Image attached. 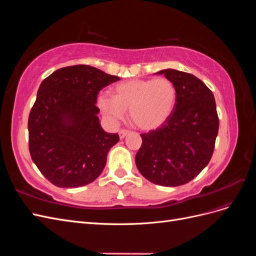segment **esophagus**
Returning a JSON list of instances; mask_svg holds the SVG:
<instances>
[{
  "mask_svg": "<svg viewBox=\"0 0 256 256\" xmlns=\"http://www.w3.org/2000/svg\"><path fill=\"white\" fill-rule=\"evenodd\" d=\"M130 134V131H129V130H126V129H122V130H120V132H118L120 138H125V136H126L127 134Z\"/></svg>",
  "mask_w": 256,
  "mask_h": 256,
  "instance_id": "34e87169",
  "label": "esophagus"
}]
</instances>
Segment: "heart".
Here are the masks:
<instances>
[{"mask_svg":"<svg viewBox=\"0 0 256 256\" xmlns=\"http://www.w3.org/2000/svg\"><path fill=\"white\" fill-rule=\"evenodd\" d=\"M177 99L175 84L168 78L131 79L116 85L113 98L98 97V106L106 116L120 120L129 110L134 125L143 131L161 127L173 113Z\"/></svg>","mask_w":256,"mask_h":256,"instance_id":"obj_1","label":"heart"}]
</instances>
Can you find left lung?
Returning <instances> with one entry per match:
<instances>
[{
	"instance_id": "obj_1",
	"label": "left lung",
	"mask_w": 256,
	"mask_h": 256,
	"mask_svg": "<svg viewBox=\"0 0 256 256\" xmlns=\"http://www.w3.org/2000/svg\"><path fill=\"white\" fill-rule=\"evenodd\" d=\"M158 74L175 84L176 104L164 125L141 134L136 164L146 180L176 187L192 180L210 161L219 118L212 92L196 76L175 69Z\"/></svg>"
}]
</instances>
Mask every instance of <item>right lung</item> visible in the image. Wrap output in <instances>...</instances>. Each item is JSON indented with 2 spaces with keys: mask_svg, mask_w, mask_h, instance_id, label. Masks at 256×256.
I'll use <instances>...</instances> for the list:
<instances>
[{
  "mask_svg": "<svg viewBox=\"0 0 256 256\" xmlns=\"http://www.w3.org/2000/svg\"><path fill=\"white\" fill-rule=\"evenodd\" d=\"M88 65L58 69L46 78L28 116V150L40 173L60 188L90 184L120 141L99 124L100 90L118 81Z\"/></svg>",
  "mask_w": 256,
  "mask_h": 256,
  "instance_id": "add662e5",
  "label": "right lung"
}]
</instances>
